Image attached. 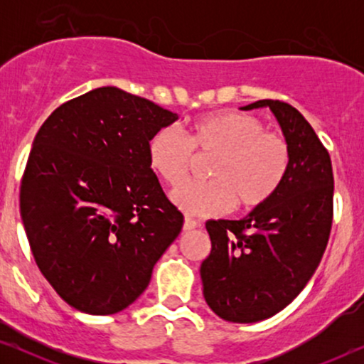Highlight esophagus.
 Masks as SVG:
<instances>
[{
	"label": "esophagus",
	"instance_id": "1",
	"mask_svg": "<svg viewBox=\"0 0 364 364\" xmlns=\"http://www.w3.org/2000/svg\"><path fill=\"white\" fill-rule=\"evenodd\" d=\"M197 227H200V222L193 220V218H191V217H187L186 220H183V232H191Z\"/></svg>",
	"mask_w": 364,
	"mask_h": 364
}]
</instances>
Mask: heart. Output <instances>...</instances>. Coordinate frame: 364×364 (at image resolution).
I'll return each mask as SVG.
<instances>
[{"instance_id":"b5f03b06","label":"heart","mask_w":364,"mask_h":364,"mask_svg":"<svg viewBox=\"0 0 364 364\" xmlns=\"http://www.w3.org/2000/svg\"><path fill=\"white\" fill-rule=\"evenodd\" d=\"M193 151L215 154L208 181L183 182L171 200L188 215H218L237 205L250 210L275 197L290 171L287 139L268 132L250 114L220 111L202 116L188 126L187 137L164 127L147 144L149 166L168 186L187 177Z\"/></svg>"}]
</instances>
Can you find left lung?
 <instances>
[{
  "instance_id": "8db88e82",
  "label": "left lung",
  "mask_w": 364,
  "mask_h": 364,
  "mask_svg": "<svg viewBox=\"0 0 364 364\" xmlns=\"http://www.w3.org/2000/svg\"><path fill=\"white\" fill-rule=\"evenodd\" d=\"M270 107L291 152L288 176L272 200L240 220H208L212 250L200 277L207 305L225 321L255 323L295 300L325 253L333 223L330 154L288 102L262 99L243 111Z\"/></svg>"
}]
</instances>
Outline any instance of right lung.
I'll list each match as a JSON object with an SVG mask.
<instances>
[{"label": "right lung", "instance_id": "1", "mask_svg": "<svg viewBox=\"0 0 364 364\" xmlns=\"http://www.w3.org/2000/svg\"><path fill=\"white\" fill-rule=\"evenodd\" d=\"M178 119L106 86L64 102L34 137L19 208L33 257L68 305L114 315L137 300L183 215L149 166L147 144Z\"/></svg>", "mask_w": 364, "mask_h": 364}]
</instances>
